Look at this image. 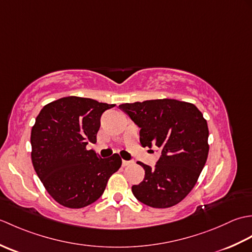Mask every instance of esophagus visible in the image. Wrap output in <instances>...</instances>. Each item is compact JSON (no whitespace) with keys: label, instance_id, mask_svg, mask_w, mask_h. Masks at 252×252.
I'll list each match as a JSON object with an SVG mask.
<instances>
[{"label":"esophagus","instance_id":"obj_1","mask_svg":"<svg viewBox=\"0 0 252 252\" xmlns=\"http://www.w3.org/2000/svg\"><path fill=\"white\" fill-rule=\"evenodd\" d=\"M131 164V161H126V160H122V165L123 167H126V165Z\"/></svg>","mask_w":252,"mask_h":252}]
</instances>
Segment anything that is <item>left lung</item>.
<instances>
[{
  "label": "left lung",
  "mask_w": 252,
  "mask_h": 252,
  "mask_svg": "<svg viewBox=\"0 0 252 252\" xmlns=\"http://www.w3.org/2000/svg\"><path fill=\"white\" fill-rule=\"evenodd\" d=\"M119 108L141 129V145L161 152L155 168L140 162L145 176L132 186L133 195L153 208L175 206L189 194L206 164V119L194 104L170 98L126 103Z\"/></svg>",
  "instance_id": "8db88e82"
}]
</instances>
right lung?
Instances as JSON below:
<instances>
[{
	"label": "right lung",
	"mask_w": 252,
	"mask_h": 252,
	"mask_svg": "<svg viewBox=\"0 0 252 252\" xmlns=\"http://www.w3.org/2000/svg\"><path fill=\"white\" fill-rule=\"evenodd\" d=\"M115 104L68 96L45 105L31 130V160L47 192L62 206L87 207L103 195L121 167L118 154L99 158L87 145L96 143L100 117Z\"/></svg>",
	"instance_id": "obj_1"
}]
</instances>
